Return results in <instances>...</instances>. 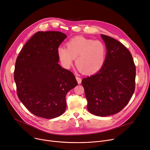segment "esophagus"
<instances>
[{
	"mask_svg": "<svg viewBox=\"0 0 150 150\" xmlns=\"http://www.w3.org/2000/svg\"><path fill=\"white\" fill-rule=\"evenodd\" d=\"M76 81L78 82V84H81V78L76 76Z\"/></svg>",
	"mask_w": 150,
	"mask_h": 150,
	"instance_id": "obj_1",
	"label": "esophagus"
}]
</instances>
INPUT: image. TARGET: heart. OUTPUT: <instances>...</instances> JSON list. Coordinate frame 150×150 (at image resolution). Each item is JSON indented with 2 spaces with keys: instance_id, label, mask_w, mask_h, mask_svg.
Instances as JSON below:
<instances>
[{
  "instance_id": "obj_1",
  "label": "heart",
  "mask_w": 150,
  "mask_h": 150,
  "mask_svg": "<svg viewBox=\"0 0 150 150\" xmlns=\"http://www.w3.org/2000/svg\"><path fill=\"white\" fill-rule=\"evenodd\" d=\"M66 45L67 48L59 46L57 49L58 56L65 67L72 66L75 58L76 67L84 74H96L104 67L107 49L101 41L77 36L70 39Z\"/></svg>"
}]
</instances>
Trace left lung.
Returning a JSON list of instances; mask_svg holds the SVG:
<instances>
[{
  "instance_id": "1",
  "label": "left lung",
  "mask_w": 150,
  "mask_h": 150,
  "mask_svg": "<svg viewBox=\"0 0 150 150\" xmlns=\"http://www.w3.org/2000/svg\"><path fill=\"white\" fill-rule=\"evenodd\" d=\"M101 36L107 49L105 64L96 74L84 78L81 84L89 112L106 117L119 112L128 103L135 90L136 66L123 44L108 36Z\"/></svg>"
}]
</instances>
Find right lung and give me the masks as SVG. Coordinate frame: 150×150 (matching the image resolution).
Returning a JSON list of instances; mask_svg holds the SVG:
<instances>
[{
  "label": "right lung",
  "instance_id": "1",
  "mask_svg": "<svg viewBox=\"0 0 150 150\" xmlns=\"http://www.w3.org/2000/svg\"><path fill=\"white\" fill-rule=\"evenodd\" d=\"M66 37L59 31H38L23 47L16 61L18 96L38 117L53 119L62 115L67 93L78 84L73 73L58 63L57 49Z\"/></svg>",
  "mask_w": 150,
  "mask_h": 150
}]
</instances>
